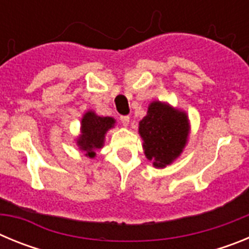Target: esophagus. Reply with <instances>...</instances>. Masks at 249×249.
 <instances>
[{
	"label": "esophagus",
	"instance_id": "1",
	"mask_svg": "<svg viewBox=\"0 0 249 249\" xmlns=\"http://www.w3.org/2000/svg\"><path fill=\"white\" fill-rule=\"evenodd\" d=\"M120 120L124 127H127L129 124V116H121Z\"/></svg>",
	"mask_w": 249,
	"mask_h": 249
}]
</instances>
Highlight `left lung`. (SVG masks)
<instances>
[{"label":"left lung","instance_id":"8db88e82","mask_svg":"<svg viewBox=\"0 0 249 249\" xmlns=\"http://www.w3.org/2000/svg\"><path fill=\"white\" fill-rule=\"evenodd\" d=\"M143 140L144 155L153 166L163 168L179 157L188 141L190 123L184 112L153 101L138 128Z\"/></svg>","mask_w":249,"mask_h":249}]
</instances>
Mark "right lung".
<instances>
[{
	"mask_svg": "<svg viewBox=\"0 0 249 249\" xmlns=\"http://www.w3.org/2000/svg\"><path fill=\"white\" fill-rule=\"evenodd\" d=\"M114 118L101 117L93 111L86 112L81 121V135L77 138V146L86 152L89 158L96 157V151L102 148L105 136L114 126Z\"/></svg>",
	"mask_w": 249,
	"mask_h": 249,
	"instance_id": "add662e5",
	"label": "right lung"
}]
</instances>
